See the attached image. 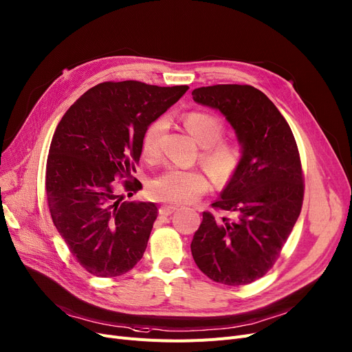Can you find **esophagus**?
<instances>
[{"instance_id": "esophagus-1", "label": "esophagus", "mask_w": 352, "mask_h": 352, "mask_svg": "<svg viewBox=\"0 0 352 352\" xmlns=\"http://www.w3.org/2000/svg\"><path fill=\"white\" fill-rule=\"evenodd\" d=\"M174 211H177V207H175V206H162V207L160 208V214H161L162 217L171 216V214H173Z\"/></svg>"}]
</instances>
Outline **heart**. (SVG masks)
Returning a JSON list of instances; mask_svg holds the SVG:
<instances>
[{"instance_id":"b5f03b06","label":"heart","mask_w":352,"mask_h":352,"mask_svg":"<svg viewBox=\"0 0 352 352\" xmlns=\"http://www.w3.org/2000/svg\"><path fill=\"white\" fill-rule=\"evenodd\" d=\"M184 124L195 140L203 145L200 160L207 171L220 184H226L239 171L241 151L230 141L223 140L224 124L216 115L192 111L184 116ZM165 119H157L146 128L142 136V155L155 161L161 155V138ZM210 188L207 177L192 168H170L155 177L149 184L151 195L164 203L190 204L198 200Z\"/></svg>"}]
</instances>
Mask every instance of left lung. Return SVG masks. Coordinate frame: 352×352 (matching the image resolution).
<instances>
[{"label": "left lung", "mask_w": 352, "mask_h": 352, "mask_svg": "<svg viewBox=\"0 0 352 352\" xmlns=\"http://www.w3.org/2000/svg\"><path fill=\"white\" fill-rule=\"evenodd\" d=\"M192 99L219 109L243 146L241 164L191 241L194 262L211 280L249 285L273 267L303 203V171L295 136L273 102L250 85L192 90Z\"/></svg>", "instance_id": "obj_1"}]
</instances>
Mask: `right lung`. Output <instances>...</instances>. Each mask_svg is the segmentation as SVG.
I'll list each match as a JSON object with an SVG mask.
<instances>
[{"label":"right lung","instance_id":"add662e5","mask_svg":"<svg viewBox=\"0 0 352 352\" xmlns=\"http://www.w3.org/2000/svg\"><path fill=\"white\" fill-rule=\"evenodd\" d=\"M187 90L103 82L58 122L45 165V197L57 232L94 276H120L142 258L158 207L125 201L120 192L132 197L142 188L131 179L142 136Z\"/></svg>","mask_w":352,"mask_h":352}]
</instances>
